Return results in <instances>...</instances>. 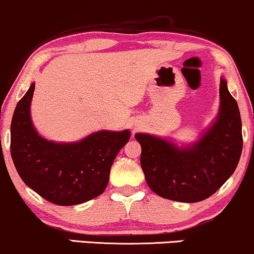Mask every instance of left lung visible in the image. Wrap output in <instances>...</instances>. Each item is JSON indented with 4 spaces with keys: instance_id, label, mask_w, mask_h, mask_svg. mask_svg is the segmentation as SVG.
Here are the masks:
<instances>
[{
    "instance_id": "8db88e82",
    "label": "left lung",
    "mask_w": 254,
    "mask_h": 254,
    "mask_svg": "<svg viewBox=\"0 0 254 254\" xmlns=\"http://www.w3.org/2000/svg\"><path fill=\"white\" fill-rule=\"evenodd\" d=\"M217 121L198 142L178 147L169 140L137 133L140 165L150 189L160 197L197 203L212 195L238 165L243 150L242 118L226 81L220 78Z\"/></svg>"
}]
</instances>
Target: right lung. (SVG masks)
Instances as JSON below:
<instances>
[{
    "instance_id": "right-lung-1",
    "label": "right lung",
    "mask_w": 254,
    "mask_h": 254,
    "mask_svg": "<svg viewBox=\"0 0 254 254\" xmlns=\"http://www.w3.org/2000/svg\"><path fill=\"white\" fill-rule=\"evenodd\" d=\"M35 83L16 105L10 127V153L18 175L50 203L70 206L98 197L107 188L117 153L130 131L102 130L75 143L41 137L30 118Z\"/></svg>"
}]
</instances>
